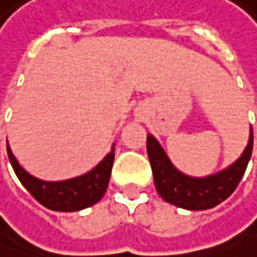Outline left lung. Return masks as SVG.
Listing matches in <instances>:
<instances>
[{
  "mask_svg": "<svg viewBox=\"0 0 257 257\" xmlns=\"http://www.w3.org/2000/svg\"><path fill=\"white\" fill-rule=\"evenodd\" d=\"M146 149L159 196L165 202L178 208L203 211L224 202L238 186L253 151V132L250 130V138L244 152L232 165L224 171L203 178L189 177L180 173L152 135H148Z\"/></svg>",
  "mask_w": 257,
  "mask_h": 257,
  "instance_id": "8db88e82",
  "label": "left lung"
}]
</instances>
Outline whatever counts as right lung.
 Segmentation results:
<instances>
[{
  "label": "right lung",
  "instance_id": "1",
  "mask_svg": "<svg viewBox=\"0 0 257 257\" xmlns=\"http://www.w3.org/2000/svg\"><path fill=\"white\" fill-rule=\"evenodd\" d=\"M114 151L115 146H112L111 152L93 170L80 177L64 181H44L26 173L11 154V149L7 145L11 167L20 183L41 205L51 211L60 212L82 211L101 200L109 183L114 164Z\"/></svg>",
  "mask_w": 257,
  "mask_h": 257
}]
</instances>
